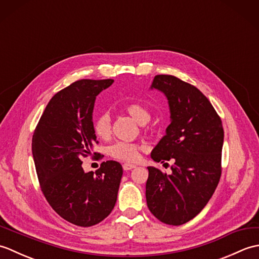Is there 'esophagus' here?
Masks as SVG:
<instances>
[{"mask_svg": "<svg viewBox=\"0 0 259 259\" xmlns=\"http://www.w3.org/2000/svg\"><path fill=\"white\" fill-rule=\"evenodd\" d=\"M123 170H131V169H134V168H136V164H131V163H124L123 164Z\"/></svg>", "mask_w": 259, "mask_h": 259, "instance_id": "1", "label": "esophagus"}]
</instances>
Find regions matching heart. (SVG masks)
Segmentation results:
<instances>
[{
  "label": "heart",
  "instance_id": "b5f03b06",
  "mask_svg": "<svg viewBox=\"0 0 259 259\" xmlns=\"http://www.w3.org/2000/svg\"><path fill=\"white\" fill-rule=\"evenodd\" d=\"M124 110L129 113L130 117H133V119L140 124L147 123L151 117L149 110L137 102L126 104ZM93 131L100 138H107L111 133V118L107 112L100 113L93 120ZM108 152L110 156L118 160L134 162L139 157V146L119 141L110 146Z\"/></svg>",
  "mask_w": 259,
  "mask_h": 259
}]
</instances>
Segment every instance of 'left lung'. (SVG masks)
I'll use <instances>...</instances> for the list:
<instances>
[{"label": "left lung", "mask_w": 259, "mask_h": 259, "mask_svg": "<svg viewBox=\"0 0 259 259\" xmlns=\"http://www.w3.org/2000/svg\"><path fill=\"white\" fill-rule=\"evenodd\" d=\"M150 89L166 96L170 110L166 135L150 156L162 163L172 159L174 164L170 175L148 167L147 205L160 222L179 226L202 210L219 183L224 129L210 101L196 87L159 74Z\"/></svg>", "instance_id": "obj_1"}]
</instances>
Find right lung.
I'll use <instances>...</instances> for the list:
<instances>
[{"mask_svg": "<svg viewBox=\"0 0 259 259\" xmlns=\"http://www.w3.org/2000/svg\"><path fill=\"white\" fill-rule=\"evenodd\" d=\"M112 83V79H83L64 88L48 103L33 134L43 195L59 216L76 226L102 222L117 201L122 166L108 160L93 174L85 172L81 161L98 144L92 121L96 98Z\"/></svg>", "mask_w": 259, "mask_h": 259, "instance_id": "add662e5", "label": "right lung"}]
</instances>
